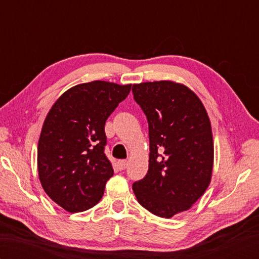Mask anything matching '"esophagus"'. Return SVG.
<instances>
[{"mask_svg": "<svg viewBox=\"0 0 259 259\" xmlns=\"http://www.w3.org/2000/svg\"><path fill=\"white\" fill-rule=\"evenodd\" d=\"M126 164H128V162H126V160H119L118 161V168L120 170H124L126 168Z\"/></svg>", "mask_w": 259, "mask_h": 259, "instance_id": "34e87169", "label": "esophagus"}]
</instances>
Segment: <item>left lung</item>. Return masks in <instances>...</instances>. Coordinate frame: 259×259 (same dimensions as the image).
<instances>
[{
  "label": "left lung",
  "instance_id": "obj_1",
  "mask_svg": "<svg viewBox=\"0 0 259 259\" xmlns=\"http://www.w3.org/2000/svg\"><path fill=\"white\" fill-rule=\"evenodd\" d=\"M149 125V169L133 189L140 205L170 218L188 210L211 180L213 144L205 107L189 88L172 81L133 85Z\"/></svg>",
  "mask_w": 259,
  "mask_h": 259
}]
</instances>
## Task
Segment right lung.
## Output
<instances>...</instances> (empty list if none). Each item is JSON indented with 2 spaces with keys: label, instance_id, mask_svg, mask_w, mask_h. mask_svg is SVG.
<instances>
[{
  "label": "right lung",
  "instance_id": "right-lung-1",
  "mask_svg": "<svg viewBox=\"0 0 259 259\" xmlns=\"http://www.w3.org/2000/svg\"><path fill=\"white\" fill-rule=\"evenodd\" d=\"M131 90L92 81L65 91L49 111L37 145V170L43 189L69 212L92 208L113 176L104 147V124Z\"/></svg>",
  "mask_w": 259,
  "mask_h": 259
}]
</instances>
